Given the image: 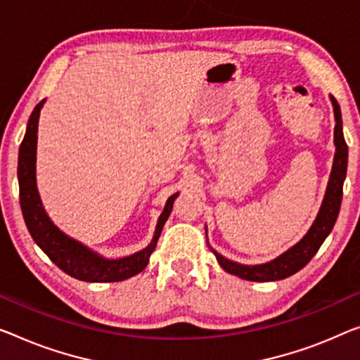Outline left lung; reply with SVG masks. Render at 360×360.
Masks as SVG:
<instances>
[{
	"mask_svg": "<svg viewBox=\"0 0 360 360\" xmlns=\"http://www.w3.org/2000/svg\"><path fill=\"white\" fill-rule=\"evenodd\" d=\"M331 103L335 108V117H336V126H335V163L333 171H331L328 189H326L325 200L321 203L320 213L312 228L309 229V233L304 236V239L299 244L294 245L292 249L284 252L283 255L278 257L273 262H268L265 265H239L234 262H229L214 252L218 264L221 265L224 270L231 275H236L243 280L248 281H278L284 280V278L294 275L299 270L309 264L312 260V257L317 254L320 245L323 244L326 236L333 229L338 213L341 208L342 200V184H345L346 178V169H347V143L342 136V121H341V110L335 96H331Z\"/></svg>",
	"mask_w": 360,
	"mask_h": 360,
	"instance_id": "left-lung-1",
	"label": "left lung"
}]
</instances>
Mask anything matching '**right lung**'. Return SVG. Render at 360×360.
I'll list each match as a JSON object with an SVG mask.
<instances>
[{"label":"right lung","mask_w":360,"mask_h":360,"mask_svg":"<svg viewBox=\"0 0 360 360\" xmlns=\"http://www.w3.org/2000/svg\"><path fill=\"white\" fill-rule=\"evenodd\" d=\"M41 106L43 101H40L32 111L24 141L19 148V200L30 236L34 238L37 245L50 257L53 264L61 268L64 273H68L69 276L76 278V280L89 283H115L137 275L147 266L150 254L157 248L158 238L162 234V229L169 217L178 194L171 195L166 202L165 210L160 214L152 243H150L148 248L137 252V254L124 257V259L106 260L90 252L87 248H84L82 244L76 243L74 239H69L46 217L35 186L37 127H39Z\"/></svg>","instance_id":"right-lung-1"}]
</instances>
